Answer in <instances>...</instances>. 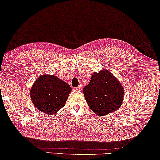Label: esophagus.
<instances>
[{
    "label": "esophagus",
    "mask_w": 160,
    "mask_h": 160,
    "mask_svg": "<svg viewBox=\"0 0 160 160\" xmlns=\"http://www.w3.org/2000/svg\"><path fill=\"white\" fill-rule=\"evenodd\" d=\"M76 90H82V85L81 84H80V85L77 87V88H76Z\"/></svg>",
    "instance_id": "34e87169"
}]
</instances>
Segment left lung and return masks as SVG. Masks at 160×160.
Instances as JSON below:
<instances>
[{
    "instance_id": "8db88e82",
    "label": "left lung",
    "mask_w": 160,
    "mask_h": 160,
    "mask_svg": "<svg viewBox=\"0 0 160 160\" xmlns=\"http://www.w3.org/2000/svg\"><path fill=\"white\" fill-rule=\"evenodd\" d=\"M83 92L90 109L99 116L117 111L124 98L122 84L106 69L93 72L90 83L83 88Z\"/></svg>"
}]
</instances>
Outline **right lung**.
Masks as SVG:
<instances>
[{
  "instance_id": "right-lung-1",
  "label": "right lung",
  "mask_w": 160,
  "mask_h": 160,
  "mask_svg": "<svg viewBox=\"0 0 160 160\" xmlns=\"http://www.w3.org/2000/svg\"><path fill=\"white\" fill-rule=\"evenodd\" d=\"M72 88L55 75L42 74L35 80L30 96L36 109L53 115L65 106Z\"/></svg>"
}]
</instances>
